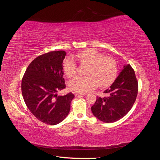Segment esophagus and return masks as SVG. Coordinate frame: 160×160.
<instances>
[{
  "label": "esophagus",
  "instance_id": "esophagus-1",
  "mask_svg": "<svg viewBox=\"0 0 160 160\" xmlns=\"http://www.w3.org/2000/svg\"><path fill=\"white\" fill-rule=\"evenodd\" d=\"M75 95H85L84 93H78V92H74Z\"/></svg>",
  "mask_w": 160,
  "mask_h": 160
}]
</instances>
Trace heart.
Here are the masks:
<instances>
[{
  "instance_id": "heart-1",
  "label": "heart",
  "mask_w": 160,
  "mask_h": 160,
  "mask_svg": "<svg viewBox=\"0 0 160 160\" xmlns=\"http://www.w3.org/2000/svg\"><path fill=\"white\" fill-rule=\"evenodd\" d=\"M82 65H88L85 75L77 76L69 82V88L78 93H85L99 85L107 88L117 76V65L113 58L103 57L102 53L94 49L81 51L74 55ZM62 70L67 77H72L76 72V64L71 57H67L62 62Z\"/></svg>"
}]
</instances>
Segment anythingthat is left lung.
Instances as JSON below:
<instances>
[{
    "instance_id": "left-lung-1",
    "label": "left lung",
    "mask_w": 160,
    "mask_h": 160,
    "mask_svg": "<svg viewBox=\"0 0 160 160\" xmlns=\"http://www.w3.org/2000/svg\"><path fill=\"white\" fill-rule=\"evenodd\" d=\"M138 83L129 65H124L109 88L104 91L105 98H97L91 111L95 118L105 123H113L123 118L136 99Z\"/></svg>"
}]
</instances>
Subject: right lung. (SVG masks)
I'll return each instance as SVG.
<instances>
[{
	"mask_svg": "<svg viewBox=\"0 0 160 160\" xmlns=\"http://www.w3.org/2000/svg\"><path fill=\"white\" fill-rule=\"evenodd\" d=\"M64 51L47 52L28 66L21 83L22 95L28 109L42 123L57 125L68 115L75 95L63 96L57 92L65 88L62 61Z\"/></svg>",
	"mask_w": 160,
	"mask_h": 160,
	"instance_id": "add662e5",
	"label": "right lung"
}]
</instances>
